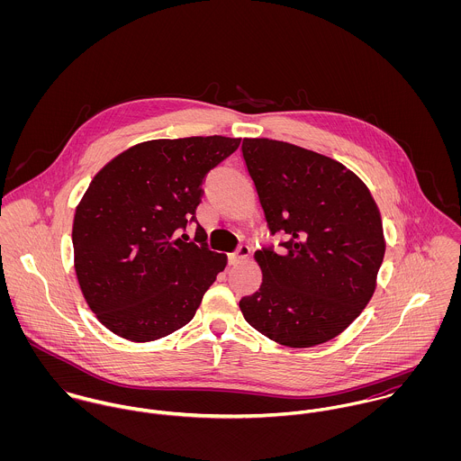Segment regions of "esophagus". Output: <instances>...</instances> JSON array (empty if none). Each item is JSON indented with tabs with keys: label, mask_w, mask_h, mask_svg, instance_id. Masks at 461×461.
Instances as JSON below:
<instances>
[{
	"label": "esophagus",
	"mask_w": 461,
	"mask_h": 461,
	"mask_svg": "<svg viewBox=\"0 0 461 461\" xmlns=\"http://www.w3.org/2000/svg\"><path fill=\"white\" fill-rule=\"evenodd\" d=\"M249 256H250V249H249L247 245H241L234 254L229 256V264H230V266H238V264L247 261Z\"/></svg>",
	"instance_id": "34e87169"
}]
</instances>
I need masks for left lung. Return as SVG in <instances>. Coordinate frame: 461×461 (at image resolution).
I'll list each match as a JSON object with an SVG mask.
<instances>
[{"label":"left lung","instance_id":"obj_1","mask_svg":"<svg viewBox=\"0 0 461 461\" xmlns=\"http://www.w3.org/2000/svg\"><path fill=\"white\" fill-rule=\"evenodd\" d=\"M243 158L269 230L284 250H258L263 284L240 302L250 327L289 348L337 337L366 309L385 256L380 209L342 163L298 145L245 138Z\"/></svg>","mask_w":461,"mask_h":461}]
</instances>
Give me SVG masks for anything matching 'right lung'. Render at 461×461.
Listing matches in <instances>:
<instances>
[{"label":"right lung","instance_id":"add662e5","mask_svg":"<svg viewBox=\"0 0 461 461\" xmlns=\"http://www.w3.org/2000/svg\"><path fill=\"white\" fill-rule=\"evenodd\" d=\"M241 138L190 136L136 143L108 161L76 205L74 269L95 318L149 342L188 325L227 256L186 243L207 172Z\"/></svg>","mask_w":461,"mask_h":461}]
</instances>
